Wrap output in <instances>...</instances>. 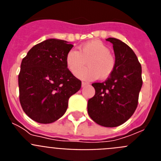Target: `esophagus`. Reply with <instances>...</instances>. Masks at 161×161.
Wrapping results in <instances>:
<instances>
[{"label":"esophagus","mask_w":161,"mask_h":161,"mask_svg":"<svg viewBox=\"0 0 161 161\" xmlns=\"http://www.w3.org/2000/svg\"><path fill=\"white\" fill-rule=\"evenodd\" d=\"M89 85V84H88L87 82H84V81H82V83H81V86H82V87H85V85Z\"/></svg>","instance_id":"34e87169"}]
</instances>
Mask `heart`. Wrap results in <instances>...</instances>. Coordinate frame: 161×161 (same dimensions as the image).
Segmentation results:
<instances>
[{
	"mask_svg": "<svg viewBox=\"0 0 161 161\" xmlns=\"http://www.w3.org/2000/svg\"><path fill=\"white\" fill-rule=\"evenodd\" d=\"M86 61L89 67L82 70ZM65 63L72 74L76 75L80 70L76 76L87 80H93L99 77L106 79L114 72L116 64L109 48L100 40H91L82 44L78 52L70 50L66 55Z\"/></svg>",
	"mask_w": 161,
	"mask_h": 161,
	"instance_id": "1",
	"label": "heart"
}]
</instances>
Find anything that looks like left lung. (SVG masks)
<instances>
[{
  "instance_id": "obj_1",
  "label": "left lung",
  "mask_w": 161,
  "mask_h": 161,
  "mask_svg": "<svg viewBox=\"0 0 161 161\" xmlns=\"http://www.w3.org/2000/svg\"><path fill=\"white\" fill-rule=\"evenodd\" d=\"M115 68L102 83H93L95 95L88 101V114L95 123L106 127L120 126L128 120L138 106L141 89L142 68L133 50L114 38Z\"/></svg>"
}]
</instances>
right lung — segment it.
I'll return each instance as SVG.
<instances>
[{
  "instance_id": "right-lung-1",
  "label": "right lung",
  "mask_w": 161,
  "mask_h": 161,
  "mask_svg": "<svg viewBox=\"0 0 161 161\" xmlns=\"http://www.w3.org/2000/svg\"><path fill=\"white\" fill-rule=\"evenodd\" d=\"M72 44L49 38L33 47L21 64L19 100L23 111L39 123H52L66 112L68 99L81 87L65 57Z\"/></svg>"
}]
</instances>
